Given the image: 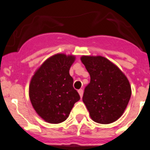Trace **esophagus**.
<instances>
[{
    "instance_id": "esophagus-1",
    "label": "esophagus",
    "mask_w": 150,
    "mask_h": 150,
    "mask_svg": "<svg viewBox=\"0 0 150 150\" xmlns=\"http://www.w3.org/2000/svg\"><path fill=\"white\" fill-rule=\"evenodd\" d=\"M78 93H79V95H80V97H81V98H82L83 94V89L78 90Z\"/></svg>"
}]
</instances>
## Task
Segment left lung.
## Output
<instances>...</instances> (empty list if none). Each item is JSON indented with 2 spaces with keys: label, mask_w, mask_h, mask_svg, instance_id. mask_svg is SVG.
<instances>
[{
  "label": "left lung",
  "mask_w": 150,
  "mask_h": 150,
  "mask_svg": "<svg viewBox=\"0 0 150 150\" xmlns=\"http://www.w3.org/2000/svg\"><path fill=\"white\" fill-rule=\"evenodd\" d=\"M81 60L90 75L83 102L93 121L110 124L122 117L131 96V86L121 69L106 58L83 56Z\"/></svg>",
  "instance_id": "left-lung-1"
}]
</instances>
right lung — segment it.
Returning <instances> with one entry per match:
<instances>
[{"instance_id": "obj_1", "label": "right lung", "mask_w": 150, "mask_h": 150, "mask_svg": "<svg viewBox=\"0 0 150 150\" xmlns=\"http://www.w3.org/2000/svg\"><path fill=\"white\" fill-rule=\"evenodd\" d=\"M75 60L73 55L57 53L45 61L32 76L29 85L30 103L36 114L47 122H63L80 100L69 75Z\"/></svg>"}]
</instances>
